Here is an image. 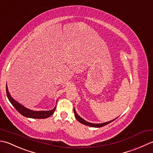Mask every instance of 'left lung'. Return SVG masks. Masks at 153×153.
<instances>
[{"mask_svg":"<svg viewBox=\"0 0 153 153\" xmlns=\"http://www.w3.org/2000/svg\"><path fill=\"white\" fill-rule=\"evenodd\" d=\"M74 116H75L76 119L79 121V122L80 123H82L84 125H86V126H90V127H103L104 126H106V125L109 124L110 123L112 122L114 120H115L116 119H114L113 120L111 121H108V122H104V123H90L88 122V121H86V120H85L84 119H82V117H80L79 115L77 114V113L76 112L75 110H74Z\"/></svg>","mask_w":153,"mask_h":153,"instance_id":"obj_1","label":"left lung"}]
</instances>
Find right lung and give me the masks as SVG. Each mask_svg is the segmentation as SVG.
<instances>
[{"label": "right lung", "mask_w": 153, "mask_h": 153, "mask_svg": "<svg viewBox=\"0 0 153 153\" xmlns=\"http://www.w3.org/2000/svg\"><path fill=\"white\" fill-rule=\"evenodd\" d=\"M6 90H7V97L12 105L15 108L16 110L24 117L29 118H34V119H45V118H48L49 116H51V115L54 113V111L55 110L56 106L53 109V110L49 111H33L32 110H30V109L27 108L24 106V105L20 104V103H18L16 100H15L12 97L10 93L8 92L7 85H6Z\"/></svg>", "instance_id": "1"}]
</instances>
